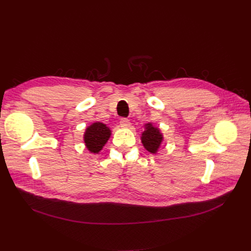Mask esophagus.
<instances>
[{"label": "esophagus", "instance_id": "esophagus-1", "mask_svg": "<svg viewBox=\"0 0 251 251\" xmlns=\"http://www.w3.org/2000/svg\"><path fill=\"white\" fill-rule=\"evenodd\" d=\"M119 124H121V126L123 127H128L130 126V123L127 118H122L121 122H119Z\"/></svg>", "mask_w": 251, "mask_h": 251}]
</instances>
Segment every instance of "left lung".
Wrapping results in <instances>:
<instances>
[{
  "label": "left lung",
  "instance_id": "1",
  "mask_svg": "<svg viewBox=\"0 0 251 251\" xmlns=\"http://www.w3.org/2000/svg\"><path fill=\"white\" fill-rule=\"evenodd\" d=\"M141 141L143 143V146L145 147L147 151L155 154L161 145L163 136L158 127L153 126V125L149 123L145 125V130L142 133Z\"/></svg>",
  "mask_w": 251,
  "mask_h": 251
}]
</instances>
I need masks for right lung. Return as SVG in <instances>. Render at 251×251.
<instances>
[{"instance_id": "obj_1", "label": "right lung", "mask_w": 251, "mask_h": 251, "mask_svg": "<svg viewBox=\"0 0 251 251\" xmlns=\"http://www.w3.org/2000/svg\"><path fill=\"white\" fill-rule=\"evenodd\" d=\"M111 136V130L102 123H94L86 128L83 141L91 153H99Z\"/></svg>"}]
</instances>
